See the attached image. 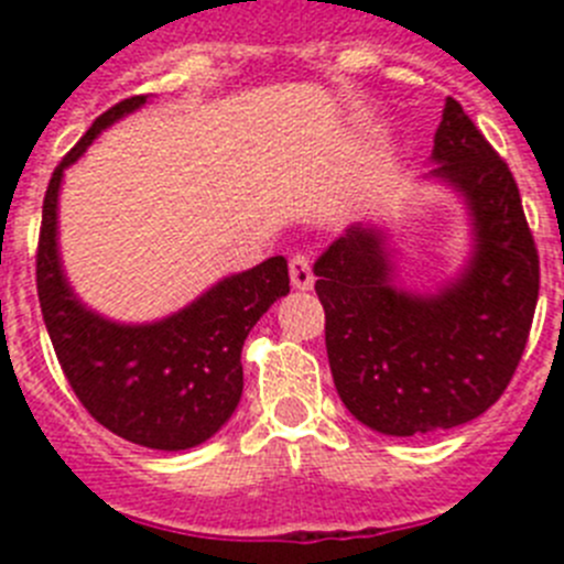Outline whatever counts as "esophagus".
Returning <instances> with one entry per match:
<instances>
[{"instance_id": "1", "label": "esophagus", "mask_w": 564, "mask_h": 564, "mask_svg": "<svg viewBox=\"0 0 564 564\" xmlns=\"http://www.w3.org/2000/svg\"><path fill=\"white\" fill-rule=\"evenodd\" d=\"M291 282L296 291H311L316 276H313L311 257L307 253H293L291 257Z\"/></svg>"}]
</instances>
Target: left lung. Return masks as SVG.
Here are the masks:
<instances>
[{"label": "left lung", "mask_w": 564, "mask_h": 564, "mask_svg": "<svg viewBox=\"0 0 564 564\" xmlns=\"http://www.w3.org/2000/svg\"><path fill=\"white\" fill-rule=\"evenodd\" d=\"M432 161L475 217V257L455 285L437 296L392 288L387 239L370 226L347 228L313 265L338 398L370 430L398 437L482 415L514 378L540 296L514 174L455 98Z\"/></svg>", "instance_id": "1"}]
</instances>
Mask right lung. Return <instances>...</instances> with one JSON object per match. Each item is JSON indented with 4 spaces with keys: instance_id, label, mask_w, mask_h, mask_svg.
Returning a JSON list of instances; mask_svg holds the SVG:
<instances>
[{
    "instance_id": "right-lung-1",
    "label": "right lung",
    "mask_w": 564,
    "mask_h": 564,
    "mask_svg": "<svg viewBox=\"0 0 564 564\" xmlns=\"http://www.w3.org/2000/svg\"><path fill=\"white\" fill-rule=\"evenodd\" d=\"M147 96L123 98L98 115L56 166L44 192L36 248V291L62 372L84 410L123 441L163 452L208 441L242 395V344L259 316L291 291L288 259L271 257L223 279L181 313L154 325H115L73 296L56 248L62 172L96 134Z\"/></svg>"
}]
</instances>
